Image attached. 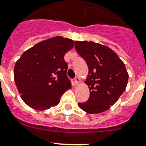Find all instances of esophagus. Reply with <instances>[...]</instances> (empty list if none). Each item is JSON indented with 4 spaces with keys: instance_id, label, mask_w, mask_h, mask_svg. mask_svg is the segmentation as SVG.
Returning a JSON list of instances; mask_svg holds the SVG:
<instances>
[{
    "instance_id": "obj_1",
    "label": "esophagus",
    "mask_w": 146,
    "mask_h": 146,
    "mask_svg": "<svg viewBox=\"0 0 146 146\" xmlns=\"http://www.w3.org/2000/svg\"><path fill=\"white\" fill-rule=\"evenodd\" d=\"M74 81H75V83H76V84L79 85L80 83H81V79H80V78L76 76V77L74 79Z\"/></svg>"
}]
</instances>
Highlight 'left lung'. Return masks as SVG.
I'll list each match as a JSON object with an SVG mask.
<instances>
[{
	"instance_id": "obj_1",
	"label": "left lung",
	"mask_w": 146,
	"mask_h": 146,
	"mask_svg": "<svg viewBox=\"0 0 146 146\" xmlns=\"http://www.w3.org/2000/svg\"><path fill=\"white\" fill-rule=\"evenodd\" d=\"M74 44L88 67L85 84L90 90L88 100L78 105L90 114L107 111L126 89L129 74L125 64L115 51L101 44L92 41H75Z\"/></svg>"
}]
</instances>
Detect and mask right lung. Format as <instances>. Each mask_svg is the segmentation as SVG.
Instances as JSON below:
<instances>
[{
  "label": "right lung",
  "instance_id": "obj_1",
  "mask_svg": "<svg viewBox=\"0 0 146 146\" xmlns=\"http://www.w3.org/2000/svg\"><path fill=\"white\" fill-rule=\"evenodd\" d=\"M74 46L71 39L56 36L26 50L15 63L14 79L22 100L37 111L59 104L71 88L64 56Z\"/></svg>",
  "mask_w": 146,
  "mask_h": 146
}]
</instances>
